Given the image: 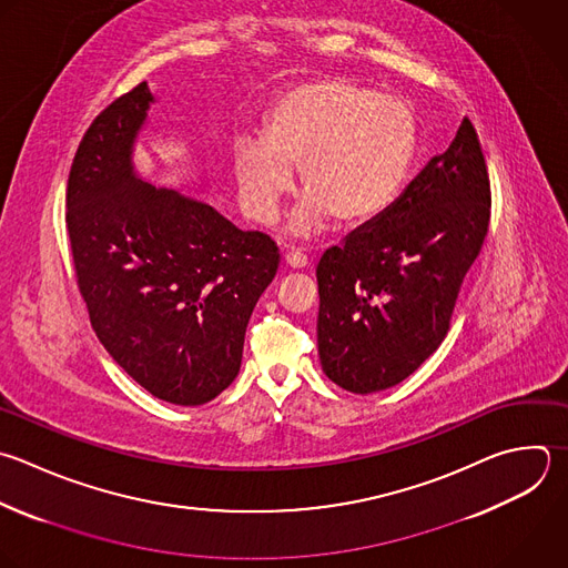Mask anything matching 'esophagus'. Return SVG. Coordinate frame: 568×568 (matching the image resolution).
Here are the masks:
<instances>
[{
    "label": "esophagus",
    "mask_w": 568,
    "mask_h": 568,
    "mask_svg": "<svg viewBox=\"0 0 568 568\" xmlns=\"http://www.w3.org/2000/svg\"><path fill=\"white\" fill-rule=\"evenodd\" d=\"M286 264L291 266V268H306L308 266V257L302 253V251H288L286 253Z\"/></svg>",
    "instance_id": "34e87169"
}]
</instances>
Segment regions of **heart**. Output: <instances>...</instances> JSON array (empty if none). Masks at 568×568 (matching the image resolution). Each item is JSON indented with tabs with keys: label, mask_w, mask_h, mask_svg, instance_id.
Here are the masks:
<instances>
[{
	"label": "heart",
	"mask_w": 568,
	"mask_h": 568,
	"mask_svg": "<svg viewBox=\"0 0 568 568\" xmlns=\"http://www.w3.org/2000/svg\"><path fill=\"white\" fill-rule=\"evenodd\" d=\"M415 140L417 118L404 98L339 78L300 84L271 109L264 142L235 144L240 206L251 222L271 224L297 169L306 195L288 220L291 235L313 237L333 215L371 220L402 186Z\"/></svg>",
	"instance_id": "heart-1"
}]
</instances>
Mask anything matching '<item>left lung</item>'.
<instances>
[{
  "instance_id": "8db88e82",
  "label": "left lung",
  "mask_w": 568,
  "mask_h": 568,
  "mask_svg": "<svg viewBox=\"0 0 568 568\" xmlns=\"http://www.w3.org/2000/svg\"><path fill=\"white\" fill-rule=\"evenodd\" d=\"M488 220L486 162L464 118L390 206L322 255L317 351L331 382L377 393L437 351Z\"/></svg>"
}]
</instances>
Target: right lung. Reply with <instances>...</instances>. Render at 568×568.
I'll use <instances>...</instances> for the list:
<instances>
[{"label": "right lung", "mask_w": 568, "mask_h": 568, "mask_svg": "<svg viewBox=\"0 0 568 568\" xmlns=\"http://www.w3.org/2000/svg\"><path fill=\"white\" fill-rule=\"evenodd\" d=\"M155 102L146 82L84 133L67 189L80 293L111 357L151 395L197 406L240 373L251 313L280 253L206 202L135 173V140Z\"/></svg>", "instance_id": "add662e5"}]
</instances>
